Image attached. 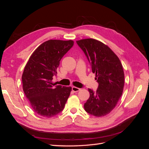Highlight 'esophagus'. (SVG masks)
<instances>
[{
	"instance_id": "obj_1",
	"label": "esophagus",
	"mask_w": 149,
	"mask_h": 149,
	"mask_svg": "<svg viewBox=\"0 0 149 149\" xmlns=\"http://www.w3.org/2000/svg\"><path fill=\"white\" fill-rule=\"evenodd\" d=\"M80 88H76V87H72V91H73V92L76 93V92H78L79 91H80Z\"/></svg>"
}]
</instances>
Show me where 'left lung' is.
Returning <instances> with one entry per match:
<instances>
[{
	"label": "left lung",
	"instance_id": "obj_1",
	"mask_svg": "<svg viewBox=\"0 0 149 149\" xmlns=\"http://www.w3.org/2000/svg\"><path fill=\"white\" fill-rule=\"evenodd\" d=\"M76 43L85 54L98 83L96 91L88 89L90 96L84 103V109L96 117L104 116L116 107L123 94V66L116 54L100 41L88 38Z\"/></svg>",
	"mask_w": 149,
	"mask_h": 149
}]
</instances>
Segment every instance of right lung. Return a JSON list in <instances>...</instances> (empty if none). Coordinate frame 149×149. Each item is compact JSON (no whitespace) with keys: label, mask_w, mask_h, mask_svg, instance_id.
I'll return each mask as SVG.
<instances>
[{"label":"right lung","mask_w":149,"mask_h":149,"mask_svg":"<svg viewBox=\"0 0 149 149\" xmlns=\"http://www.w3.org/2000/svg\"><path fill=\"white\" fill-rule=\"evenodd\" d=\"M73 45L72 40H48L35 49L25 67L22 77L24 92L40 116L52 118L64 109L71 87L56 85L52 79L61 59Z\"/></svg>","instance_id":"obj_1"}]
</instances>
